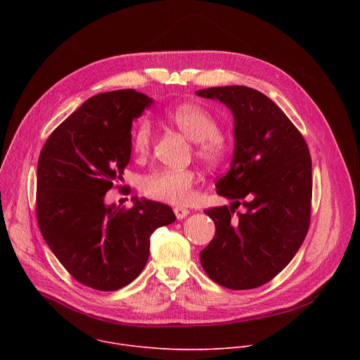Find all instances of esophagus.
Segmentation results:
<instances>
[{
    "instance_id": "34e87169",
    "label": "esophagus",
    "mask_w": 360,
    "mask_h": 360,
    "mask_svg": "<svg viewBox=\"0 0 360 360\" xmlns=\"http://www.w3.org/2000/svg\"><path fill=\"white\" fill-rule=\"evenodd\" d=\"M174 212H175V217H176L178 219H184V218H185V217H188V214H189V211H188V210L181 208V207H176V208L174 210Z\"/></svg>"
}]
</instances>
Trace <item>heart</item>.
<instances>
[{"label": "heart", "mask_w": 360, "mask_h": 360, "mask_svg": "<svg viewBox=\"0 0 360 360\" xmlns=\"http://www.w3.org/2000/svg\"><path fill=\"white\" fill-rule=\"evenodd\" d=\"M167 120L188 139L195 142L196 157L211 167L221 165L229 153V142L219 132L218 120L196 104L175 107L167 114ZM152 145V131L148 120L136 122L131 135V148L138 158L146 157ZM196 174L192 169H157L141 179V192L153 200L184 205L192 200Z\"/></svg>", "instance_id": "heart-1"}]
</instances>
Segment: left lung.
Here are the masks:
<instances>
[{"mask_svg": "<svg viewBox=\"0 0 360 360\" xmlns=\"http://www.w3.org/2000/svg\"><path fill=\"white\" fill-rule=\"evenodd\" d=\"M233 114L235 153L217 192L232 207L205 210L215 238L200 265L217 283L245 290L272 281L296 255L311 224L312 160L299 129L262 92L232 85L199 89ZM242 202L245 212L234 210Z\"/></svg>", "mask_w": 360, "mask_h": 360, "instance_id": "left-lung-1", "label": "left lung"}]
</instances>
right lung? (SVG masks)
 Masks as SVG:
<instances>
[{"mask_svg": "<svg viewBox=\"0 0 360 360\" xmlns=\"http://www.w3.org/2000/svg\"><path fill=\"white\" fill-rule=\"evenodd\" d=\"M150 104L135 89L91 96L39 153V231L68 274L96 290L131 283L146 265L153 231L175 221L171 207L155 200L135 199L129 210L104 203L129 164L132 120Z\"/></svg>", "mask_w": 360, "mask_h": 360, "instance_id": "add662e5", "label": "right lung"}]
</instances>
